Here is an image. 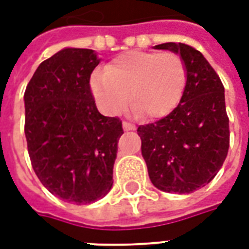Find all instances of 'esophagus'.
<instances>
[{"instance_id":"1","label":"esophagus","mask_w":249,"mask_h":249,"mask_svg":"<svg viewBox=\"0 0 249 249\" xmlns=\"http://www.w3.org/2000/svg\"><path fill=\"white\" fill-rule=\"evenodd\" d=\"M122 127H123V130H124V131H134V130H135V126H134V124H131V123H128V122H123Z\"/></svg>"}]
</instances>
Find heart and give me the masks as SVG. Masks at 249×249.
I'll list each match as a JSON object with an SVG mask.
<instances>
[{"label":"heart","instance_id":"obj_1","mask_svg":"<svg viewBox=\"0 0 249 249\" xmlns=\"http://www.w3.org/2000/svg\"><path fill=\"white\" fill-rule=\"evenodd\" d=\"M186 85V65L178 54L139 50L118 55L105 70L92 72L90 79L92 95L103 112L115 115L130 98L132 112H144L150 119L174 111Z\"/></svg>","mask_w":249,"mask_h":249}]
</instances>
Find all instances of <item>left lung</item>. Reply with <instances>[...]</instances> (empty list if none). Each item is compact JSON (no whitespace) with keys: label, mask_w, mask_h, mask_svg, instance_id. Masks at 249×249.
<instances>
[{"label":"left lung","mask_w":249,"mask_h":249,"mask_svg":"<svg viewBox=\"0 0 249 249\" xmlns=\"http://www.w3.org/2000/svg\"><path fill=\"white\" fill-rule=\"evenodd\" d=\"M182 58L187 85L174 111L138 127L142 157L154 186L170 194H191L211 182L226 160L230 126L224 87L204 55L184 43L154 46Z\"/></svg>","instance_id":"left-lung-1"}]
</instances>
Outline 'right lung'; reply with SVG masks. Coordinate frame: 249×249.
<instances>
[{
  "label": "right lung",
  "mask_w": 249,
  "mask_h": 249,
  "mask_svg": "<svg viewBox=\"0 0 249 249\" xmlns=\"http://www.w3.org/2000/svg\"><path fill=\"white\" fill-rule=\"evenodd\" d=\"M99 62L91 49H62L37 67L23 95L33 170L53 195L78 206L111 190L123 134L122 122L102 115L91 95Z\"/></svg>",
  "instance_id": "right-lung-1"
}]
</instances>
